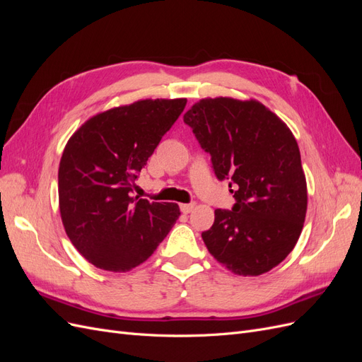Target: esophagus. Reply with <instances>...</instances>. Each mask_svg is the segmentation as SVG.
<instances>
[{
	"label": "esophagus",
	"instance_id": "34e87169",
	"mask_svg": "<svg viewBox=\"0 0 362 362\" xmlns=\"http://www.w3.org/2000/svg\"><path fill=\"white\" fill-rule=\"evenodd\" d=\"M180 208H181V211H182L184 214H189V213L193 210V208H194V204H181Z\"/></svg>",
	"mask_w": 362,
	"mask_h": 362
}]
</instances>
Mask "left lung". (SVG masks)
<instances>
[{"label":"left lung","mask_w":362,"mask_h":362,"mask_svg":"<svg viewBox=\"0 0 362 362\" xmlns=\"http://www.w3.org/2000/svg\"><path fill=\"white\" fill-rule=\"evenodd\" d=\"M216 177L229 180L233 210L214 211L202 233L208 252L240 276H258L287 258L302 233L308 193L290 128L255 100L205 98L184 115Z\"/></svg>","instance_id":"8db88e82"}]
</instances>
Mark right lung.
Instances as JSON below:
<instances>
[{
  "mask_svg": "<svg viewBox=\"0 0 362 362\" xmlns=\"http://www.w3.org/2000/svg\"><path fill=\"white\" fill-rule=\"evenodd\" d=\"M187 100H140L98 113L75 131L59 168L60 216L72 245L98 269L146 261L180 217L173 202L134 196V181Z\"/></svg>",
  "mask_w": 362,
  "mask_h": 362,
  "instance_id": "right-lung-1",
  "label": "right lung"
}]
</instances>
